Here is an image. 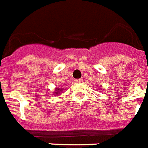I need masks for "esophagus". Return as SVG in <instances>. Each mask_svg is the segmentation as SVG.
<instances>
[{"instance_id": "obj_1", "label": "esophagus", "mask_w": 148, "mask_h": 148, "mask_svg": "<svg viewBox=\"0 0 148 148\" xmlns=\"http://www.w3.org/2000/svg\"><path fill=\"white\" fill-rule=\"evenodd\" d=\"M83 81H84V79H83L82 78H80V79H76V82H77V83H82Z\"/></svg>"}]
</instances>
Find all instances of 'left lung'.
I'll return each mask as SVG.
<instances>
[{
    "label": "left lung",
    "mask_w": 148,
    "mask_h": 148,
    "mask_svg": "<svg viewBox=\"0 0 148 148\" xmlns=\"http://www.w3.org/2000/svg\"><path fill=\"white\" fill-rule=\"evenodd\" d=\"M100 88H102V87H99V89H100Z\"/></svg>",
    "instance_id": "8db88e82"
}]
</instances>
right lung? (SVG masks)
I'll return each mask as SVG.
<instances>
[{
  "label": "right lung",
  "mask_w": 148,
  "mask_h": 148,
  "mask_svg": "<svg viewBox=\"0 0 148 148\" xmlns=\"http://www.w3.org/2000/svg\"><path fill=\"white\" fill-rule=\"evenodd\" d=\"M63 88H59V87H56L55 88V91H54V93H53V95H56V96H58V95H60V92H62Z\"/></svg>",
  "instance_id": "right-lung-1"
}]
</instances>
